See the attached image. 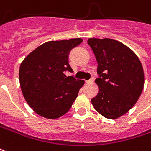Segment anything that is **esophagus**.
Instances as JSON below:
<instances>
[{
  "mask_svg": "<svg viewBox=\"0 0 151 151\" xmlns=\"http://www.w3.org/2000/svg\"><path fill=\"white\" fill-rule=\"evenodd\" d=\"M93 81V79H90V80H88V81H86V84H89V83H92Z\"/></svg>",
  "mask_w": 151,
  "mask_h": 151,
  "instance_id": "esophagus-1",
  "label": "esophagus"
}]
</instances>
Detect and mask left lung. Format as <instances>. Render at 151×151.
I'll use <instances>...</instances> for the list:
<instances>
[{"instance_id":"8db88e82","label":"left lung","mask_w":151,"mask_h":151,"mask_svg":"<svg viewBox=\"0 0 151 151\" xmlns=\"http://www.w3.org/2000/svg\"><path fill=\"white\" fill-rule=\"evenodd\" d=\"M89 44L98 62L95 83L98 95L92 105L101 115L115 119L129 111L137 102L144 86L140 60L127 45L110 38H90Z\"/></svg>"}]
</instances>
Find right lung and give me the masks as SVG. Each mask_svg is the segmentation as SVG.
<instances>
[{
  "mask_svg": "<svg viewBox=\"0 0 151 151\" xmlns=\"http://www.w3.org/2000/svg\"><path fill=\"white\" fill-rule=\"evenodd\" d=\"M81 38L50 41L41 45L23 60L19 70L22 93L33 111L49 119L64 115L83 86V80L66 77L73 72L68 57Z\"/></svg>",
  "mask_w": 151,
  "mask_h": 151,
  "instance_id": "add662e5",
  "label": "right lung"
}]
</instances>
